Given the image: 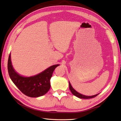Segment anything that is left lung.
I'll use <instances>...</instances> for the list:
<instances>
[{
    "instance_id": "left-lung-1",
    "label": "left lung",
    "mask_w": 121,
    "mask_h": 121,
    "mask_svg": "<svg viewBox=\"0 0 121 121\" xmlns=\"http://www.w3.org/2000/svg\"><path fill=\"white\" fill-rule=\"evenodd\" d=\"M69 89H70V91L71 92V93H73V95H75V96H76V97H78V98H81V99H90V98H93L94 97H96V96L98 95L99 94V93H98V94H97V95H92V96H86V95H83L81 93L77 92L76 91V90L73 89V87L71 86V85L70 83V82H69Z\"/></svg>"
}]
</instances>
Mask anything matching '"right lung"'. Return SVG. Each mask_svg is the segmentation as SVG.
Returning <instances> with one entry per match:
<instances>
[{
    "mask_svg": "<svg viewBox=\"0 0 121 121\" xmlns=\"http://www.w3.org/2000/svg\"><path fill=\"white\" fill-rule=\"evenodd\" d=\"M59 65H53L38 75L25 77L14 70L12 66L11 54L8 60L7 68L11 80L24 95L30 97H38L44 95L49 91L50 79L54 69Z\"/></svg>",
    "mask_w": 121,
    "mask_h": 121,
    "instance_id": "obj_1",
    "label": "right lung"
}]
</instances>
